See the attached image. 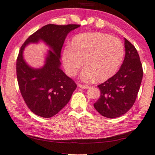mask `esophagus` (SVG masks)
<instances>
[{
  "label": "esophagus",
  "mask_w": 155,
  "mask_h": 155,
  "mask_svg": "<svg viewBox=\"0 0 155 155\" xmlns=\"http://www.w3.org/2000/svg\"><path fill=\"white\" fill-rule=\"evenodd\" d=\"M78 87H79L80 88H88L90 87L89 85L81 84H78Z\"/></svg>",
  "instance_id": "34e87169"
}]
</instances>
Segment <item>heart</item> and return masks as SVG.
I'll return each instance as SVG.
<instances>
[{
    "instance_id": "heart-1",
    "label": "heart",
    "mask_w": 155,
    "mask_h": 155,
    "mask_svg": "<svg viewBox=\"0 0 155 155\" xmlns=\"http://www.w3.org/2000/svg\"><path fill=\"white\" fill-rule=\"evenodd\" d=\"M124 46L120 39L102 32L80 34L72 38L71 45L62 52V61L67 73L73 76L82 65L86 67L81 78L98 81L113 76L124 57Z\"/></svg>"
}]
</instances>
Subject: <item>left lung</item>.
<instances>
[{
    "instance_id": "left-lung-1",
    "label": "left lung",
    "mask_w": 155,
    "mask_h": 155,
    "mask_svg": "<svg viewBox=\"0 0 155 155\" xmlns=\"http://www.w3.org/2000/svg\"><path fill=\"white\" fill-rule=\"evenodd\" d=\"M125 57L113 77L98 85L101 96L94 107L102 116L117 118L133 106L143 79V66L134 46L124 38Z\"/></svg>"
}]
</instances>
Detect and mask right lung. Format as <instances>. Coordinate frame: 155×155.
Segmentation results:
<instances>
[{"label": "right lung", "instance_id": "add662e5", "mask_svg": "<svg viewBox=\"0 0 155 155\" xmlns=\"http://www.w3.org/2000/svg\"><path fill=\"white\" fill-rule=\"evenodd\" d=\"M79 25H47L31 35L21 47L16 60V76L20 91L25 103L39 117L51 118L57 114L70 101L77 84L67 77L61 67V52L68 32ZM45 41L51 48L45 64L41 69L28 65L23 58L27 44Z\"/></svg>", "mask_w": 155, "mask_h": 155}]
</instances>
